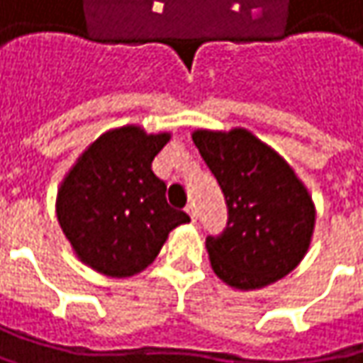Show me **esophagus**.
<instances>
[{
  "label": "esophagus",
  "instance_id": "1",
  "mask_svg": "<svg viewBox=\"0 0 363 363\" xmlns=\"http://www.w3.org/2000/svg\"><path fill=\"white\" fill-rule=\"evenodd\" d=\"M186 213L190 215V219L196 220V206H194V204H192V202H190V204L186 206Z\"/></svg>",
  "mask_w": 363,
  "mask_h": 363
}]
</instances>
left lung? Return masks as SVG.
Returning a JSON list of instances; mask_svg holds the SVG:
<instances>
[{"instance_id": "8db88e82", "label": "left lung", "mask_w": 363, "mask_h": 363, "mask_svg": "<svg viewBox=\"0 0 363 363\" xmlns=\"http://www.w3.org/2000/svg\"><path fill=\"white\" fill-rule=\"evenodd\" d=\"M192 140L217 177L227 227L206 238L215 274L229 287L252 291L294 271L306 256L316 208L289 163L244 128L196 130Z\"/></svg>"}]
</instances>
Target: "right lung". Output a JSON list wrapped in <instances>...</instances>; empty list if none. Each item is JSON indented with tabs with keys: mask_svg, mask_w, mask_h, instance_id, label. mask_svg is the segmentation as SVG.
Instances as JSON below:
<instances>
[{
	"mask_svg": "<svg viewBox=\"0 0 363 363\" xmlns=\"http://www.w3.org/2000/svg\"><path fill=\"white\" fill-rule=\"evenodd\" d=\"M171 134L140 125L105 132L78 157L57 190V220L72 250L92 271L132 277L161 252L169 231L190 217L167 204L152 159Z\"/></svg>",
	"mask_w": 363,
	"mask_h": 363,
	"instance_id": "right-lung-1",
	"label": "right lung"
}]
</instances>
